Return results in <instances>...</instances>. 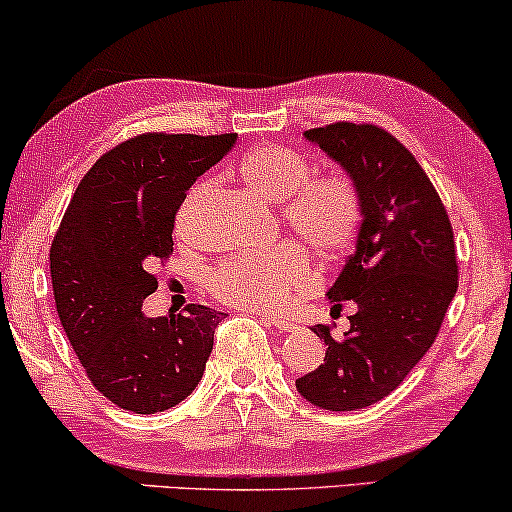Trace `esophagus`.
<instances>
[{
    "mask_svg": "<svg viewBox=\"0 0 512 512\" xmlns=\"http://www.w3.org/2000/svg\"><path fill=\"white\" fill-rule=\"evenodd\" d=\"M261 314V312H258ZM261 319L265 321V324L275 326L279 333H293L296 331V324H293L291 319H284V317H275V314H261Z\"/></svg>",
    "mask_w": 512,
    "mask_h": 512,
    "instance_id": "obj_1",
    "label": "esophagus"
}]
</instances>
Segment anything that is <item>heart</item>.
Returning <instances> with one entry per match:
<instances>
[{"label": "heart", "mask_w": 512, "mask_h": 512, "mask_svg": "<svg viewBox=\"0 0 512 512\" xmlns=\"http://www.w3.org/2000/svg\"><path fill=\"white\" fill-rule=\"evenodd\" d=\"M242 184L258 198L279 202V219L314 256L335 261L347 254L363 219L356 181L345 172L310 177V163L279 144L251 149L237 167ZM193 195H198L195 191ZM193 198L186 202L184 223ZM207 289L223 303L251 312H286L317 289L303 249L293 242L228 258L207 275Z\"/></svg>", "instance_id": "obj_1"}]
</instances>
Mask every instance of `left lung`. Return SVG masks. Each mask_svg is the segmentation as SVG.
Instances as JSON below:
<instances>
[{"label": "left lung", "instance_id": "8db88e82", "mask_svg": "<svg viewBox=\"0 0 512 512\" xmlns=\"http://www.w3.org/2000/svg\"><path fill=\"white\" fill-rule=\"evenodd\" d=\"M305 139L356 181L363 219L356 251L326 293L333 312L352 300L356 314L342 340L331 326H312L326 356L296 389L321 410H359L389 396L436 340L457 293L454 233L422 165L387 130L345 121Z\"/></svg>", "mask_w": 512, "mask_h": 512}]
</instances>
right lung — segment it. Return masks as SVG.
Here are the masks:
<instances>
[{
	"label": "right lung",
	"mask_w": 512,
	"mask_h": 512,
	"mask_svg": "<svg viewBox=\"0 0 512 512\" xmlns=\"http://www.w3.org/2000/svg\"><path fill=\"white\" fill-rule=\"evenodd\" d=\"M237 135L146 132L104 153L69 200L51 244L60 324L93 387L118 408L153 415L198 387L226 317L205 305L146 317L151 268L172 254L174 216Z\"/></svg>",
	"instance_id": "add662e5"
}]
</instances>
